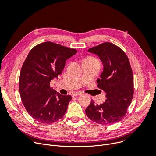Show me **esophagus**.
I'll return each mask as SVG.
<instances>
[{"label":"esophagus","mask_w":156,"mask_h":156,"mask_svg":"<svg viewBox=\"0 0 156 156\" xmlns=\"http://www.w3.org/2000/svg\"><path fill=\"white\" fill-rule=\"evenodd\" d=\"M81 94V93H80V92H73V93H72V96H79V95H80Z\"/></svg>","instance_id":"34e87169"}]
</instances>
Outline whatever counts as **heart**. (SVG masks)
<instances>
[{
  "label": "heart",
  "instance_id": "1",
  "mask_svg": "<svg viewBox=\"0 0 156 156\" xmlns=\"http://www.w3.org/2000/svg\"><path fill=\"white\" fill-rule=\"evenodd\" d=\"M86 60H96V59L93 57H87Z\"/></svg>",
  "mask_w": 156,
  "mask_h": 156
}]
</instances>
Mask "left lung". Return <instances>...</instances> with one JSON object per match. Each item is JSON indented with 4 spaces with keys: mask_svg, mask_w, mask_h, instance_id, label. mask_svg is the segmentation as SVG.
<instances>
[{
    "mask_svg": "<svg viewBox=\"0 0 156 156\" xmlns=\"http://www.w3.org/2000/svg\"><path fill=\"white\" fill-rule=\"evenodd\" d=\"M88 52L97 55L103 65L98 79V87L106 93L102 104H94L91 100L85 110L89 119L103 125L120 121L126 114L133 93V72L129 59L124 52L110 42H104L90 48Z\"/></svg>",
    "mask_w": 156,
    "mask_h": 156,
    "instance_id": "left-lung-1",
    "label": "left lung"
}]
</instances>
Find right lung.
Masks as SVG:
<instances>
[{"label":"right lung","instance_id":"right-lung-1","mask_svg":"<svg viewBox=\"0 0 156 156\" xmlns=\"http://www.w3.org/2000/svg\"><path fill=\"white\" fill-rule=\"evenodd\" d=\"M76 53L75 49L51 42L41 43L30 51L21 70L19 88L22 103L35 120L51 123L65 115L72 96L60 94L49 84Z\"/></svg>","mask_w":156,"mask_h":156}]
</instances>
